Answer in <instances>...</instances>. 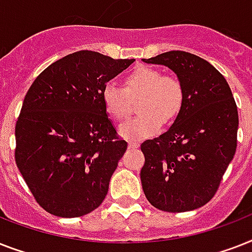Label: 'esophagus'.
<instances>
[{
    "label": "esophagus",
    "instance_id": "obj_1",
    "mask_svg": "<svg viewBox=\"0 0 252 252\" xmlns=\"http://www.w3.org/2000/svg\"><path fill=\"white\" fill-rule=\"evenodd\" d=\"M140 146V144H139V142H128V148H138V147Z\"/></svg>",
    "mask_w": 252,
    "mask_h": 252
}]
</instances>
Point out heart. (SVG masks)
Wrapping results in <instances>:
<instances>
[{
  "label": "heart",
  "instance_id": "heart-1",
  "mask_svg": "<svg viewBox=\"0 0 252 252\" xmlns=\"http://www.w3.org/2000/svg\"><path fill=\"white\" fill-rule=\"evenodd\" d=\"M140 98L139 117L121 125L120 134L127 139L155 135L162 124H169L180 113L183 102L182 84L176 76L148 66H138L125 76L124 88L108 83L102 88L101 100L106 113L117 121L127 118L130 100Z\"/></svg>",
  "mask_w": 252,
  "mask_h": 252
}]
</instances>
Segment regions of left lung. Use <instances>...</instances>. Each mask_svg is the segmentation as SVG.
Returning a JSON list of instances; mask_svg holds the SVG:
<instances>
[{
  "label": "left lung",
  "instance_id": "left-lung-1",
  "mask_svg": "<svg viewBox=\"0 0 252 252\" xmlns=\"http://www.w3.org/2000/svg\"><path fill=\"white\" fill-rule=\"evenodd\" d=\"M143 61L168 66L183 88L174 124L140 146L144 195L165 212L200 208L215 196L237 150L238 110L230 87L208 61L182 50Z\"/></svg>",
  "mask_w": 252,
  "mask_h": 252
}]
</instances>
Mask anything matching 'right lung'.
<instances>
[{
	"label": "right lung",
	"instance_id": "add662e5",
	"mask_svg": "<svg viewBox=\"0 0 252 252\" xmlns=\"http://www.w3.org/2000/svg\"><path fill=\"white\" fill-rule=\"evenodd\" d=\"M134 61L79 50L33 80L15 125V162L46 212L80 217L105 199L127 143L117 135L101 92Z\"/></svg>",
	"mask_w": 252,
	"mask_h": 252
}]
</instances>
